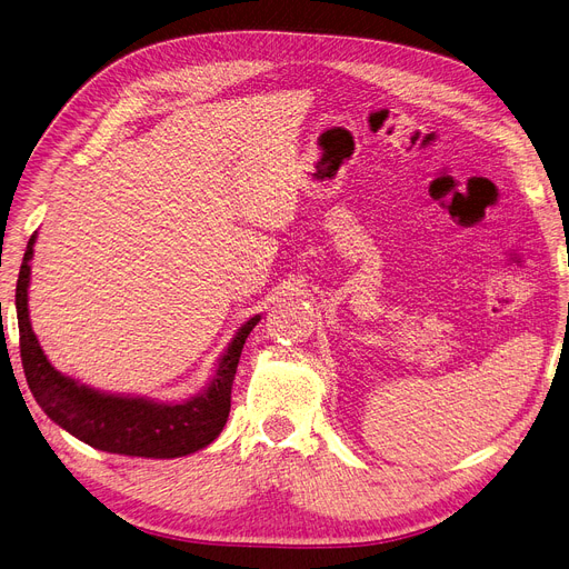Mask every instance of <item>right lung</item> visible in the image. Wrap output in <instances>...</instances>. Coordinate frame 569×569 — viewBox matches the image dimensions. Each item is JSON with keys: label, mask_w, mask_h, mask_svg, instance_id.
<instances>
[{"label": "right lung", "mask_w": 569, "mask_h": 569, "mask_svg": "<svg viewBox=\"0 0 569 569\" xmlns=\"http://www.w3.org/2000/svg\"><path fill=\"white\" fill-rule=\"evenodd\" d=\"M34 240L27 242L16 284V310L20 329V359L32 396L41 410L80 442L108 453L178 458L208 447L220 436L231 410V387L242 345L259 323V315L242 323L229 342L210 385L182 402H154L101 393L64 377L46 359L27 312L30 261Z\"/></svg>", "instance_id": "add662e5"}]
</instances>
